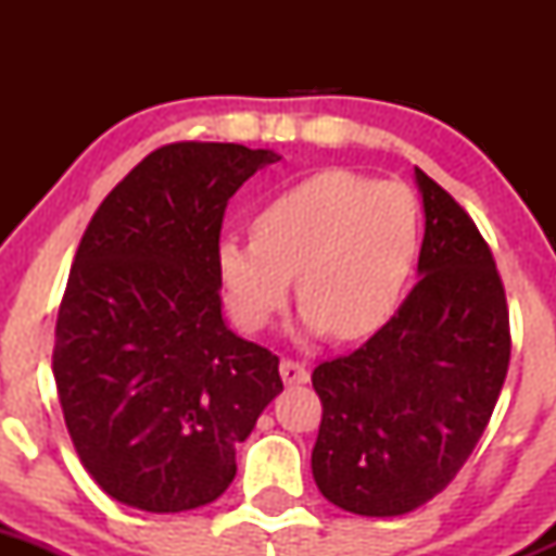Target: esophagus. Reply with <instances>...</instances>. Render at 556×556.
<instances>
[{"mask_svg":"<svg viewBox=\"0 0 556 556\" xmlns=\"http://www.w3.org/2000/svg\"><path fill=\"white\" fill-rule=\"evenodd\" d=\"M279 374H282L285 384H306V382H309V371H306V366H301V363H295V361L279 363Z\"/></svg>","mask_w":556,"mask_h":556,"instance_id":"1","label":"esophagus"}]
</instances>
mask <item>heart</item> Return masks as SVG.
<instances>
[{
	"instance_id": "heart-1",
	"label": "heart",
	"mask_w": 556,
	"mask_h": 556,
	"mask_svg": "<svg viewBox=\"0 0 556 556\" xmlns=\"http://www.w3.org/2000/svg\"><path fill=\"white\" fill-rule=\"evenodd\" d=\"M255 237L217 247L226 304L244 330L285 309L299 274L304 325L341 341L382 328L401 304L419 252V204L401 182L319 172L257 210Z\"/></svg>"
}]
</instances>
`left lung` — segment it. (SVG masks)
Returning a JSON list of instances; mask_svg holds the SVG:
<instances>
[{"instance_id": "1", "label": "left lung", "mask_w": 556, "mask_h": 556, "mask_svg": "<svg viewBox=\"0 0 556 556\" xmlns=\"http://www.w3.org/2000/svg\"><path fill=\"white\" fill-rule=\"evenodd\" d=\"M419 282L350 355L314 368L312 473L333 506L401 517L433 501L479 444L511 357L503 279L468 212L417 169Z\"/></svg>"}]
</instances>
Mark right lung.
Returning a JSON list of instances; mask_svg holds the SVG:
<instances>
[{"label": "right lung", "mask_w": 556, "mask_h": 556, "mask_svg": "<svg viewBox=\"0 0 556 556\" xmlns=\"http://www.w3.org/2000/svg\"><path fill=\"white\" fill-rule=\"evenodd\" d=\"M271 150L174 142L93 212L55 319L53 377L77 457L117 503L177 514L217 501L237 444L282 392L279 357L220 314L228 199Z\"/></svg>", "instance_id": "right-lung-1"}]
</instances>
